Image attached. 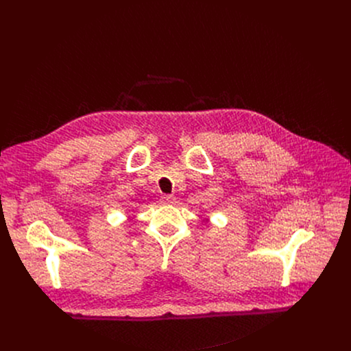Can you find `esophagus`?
<instances>
[{"label":"esophagus","mask_w":351,"mask_h":351,"mask_svg":"<svg viewBox=\"0 0 351 351\" xmlns=\"http://www.w3.org/2000/svg\"><path fill=\"white\" fill-rule=\"evenodd\" d=\"M173 199H175L173 195H171V194H164V195L161 197V203H164V204H171V203H173Z\"/></svg>","instance_id":"esophagus-1"}]
</instances>
